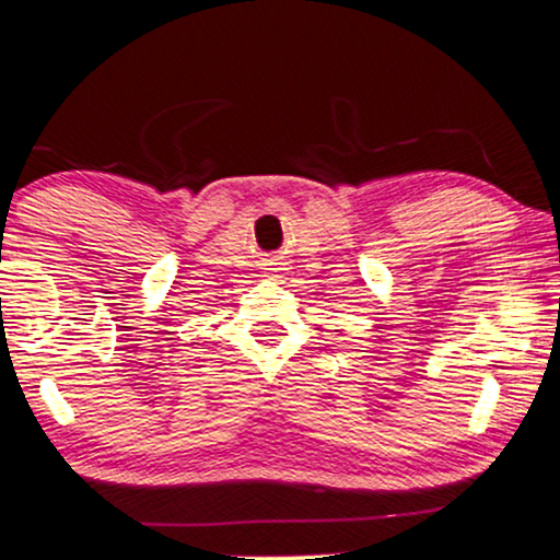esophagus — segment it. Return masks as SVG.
<instances>
[{
  "label": "esophagus",
  "instance_id": "1",
  "mask_svg": "<svg viewBox=\"0 0 560 560\" xmlns=\"http://www.w3.org/2000/svg\"><path fill=\"white\" fill-rule=\"evenodd\" d=\"M281 270H284V268H268V273H270V276H279Z\"/></svg>",
  "mask_w": 560,
  "mask_h": 560
}]
</instances>
